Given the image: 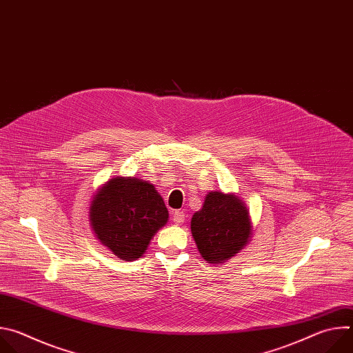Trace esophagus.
Masks as SVG:
<instances>
[{
  "instance_id": "1",
  "label": "esophagus",
  "mask_w": 353,
  "mask_h": 353,
  "mask_svg": "<svg viewBox=\"0 0 353 353\" xmlns=\"http://www.w3.org/2000/svg\"><path fill=\"white\" fill-rule=\"evenodd\" d=\"M172 215H173V222H174V223H177V225L183 223V222H184V219H185V218H184L185 215H184V212H183V211H173V212H172Z\"/></svg>"
}]
</instances>
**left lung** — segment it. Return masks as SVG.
Here are the masks:
<instances>
[{
  "label": "left lung",
  "mask_w": 353,
  "mask_h": 353,
  "mask_svg": "<svg viewBox=\"0 0 353 353\" xmlns=\"http://www.w3.org/2000/svg\"><path fill=\"white\" fill-rule=\"evenodd\" d=\"M191 233L204 260L223 263L250 239L248 211L237 196L211 191L203 210L191 218Z\"/></svg>",
  "instance_id": "1"
}]
</instances>
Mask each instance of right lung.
<instances>
[{
    "instance_id": "right-lung-1",
    "label": "right lung",
    "mask_w": 353,
    "mask_h": 353,
    "mask_svg": "<svg viewBox=\"0 0 353 353\" xmlns=\"http://www.w3.org/2000/svg\"><path fill=\"white\" fill-rule=\"evenodd\" d=\"M89 214L96 237L124 261L139 259L169 218L152 184L125 177H116L100 190Z\"/></svg>"
}]
</instances>
